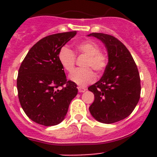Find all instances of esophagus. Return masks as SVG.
<instances>
[{
  "mask_svg": "<svg viewBox=\"0 0 157 157\" xmlns=\"http://www.w3.org/2000/svg\"><path fill=\"white\" fill-rule=\"evenodd\" d=\"M78 90L79 93H84L86 90V89L84 88V87H81V86H78Z\"/></svg>",
  "mask_w": 157,
  "mask_h": 157,
  "instance_id": "esophagus-1",
  "label": "esophagus"
}]
</instances>
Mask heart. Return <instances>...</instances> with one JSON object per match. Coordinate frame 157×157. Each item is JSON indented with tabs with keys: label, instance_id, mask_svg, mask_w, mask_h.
<instances>
[{
	"label": "heart",
	"instance_id": "1",
	"mask_svg": "<svg viewBox=\"0 0 157 157\" xmlns=\"http://www.w3.org/2000/svg\"><path fill=\"white\" fill-rule=\"evenodd\" d=\"M76 48L79 53L87 56L82 63L85 67L75 70L70 75L69 78L77 85L83 86L95 79V73L92 69L98 75L105 71L108 65V58L101 52L100 46L94 41L86 40L78 42ZM58 60L65 71L71 72L75 64L76 56L71 48L63 46L58 52Z\"/></svg>",
	"mask_w": 157,
	"mask_h": 157
}]
</instances>
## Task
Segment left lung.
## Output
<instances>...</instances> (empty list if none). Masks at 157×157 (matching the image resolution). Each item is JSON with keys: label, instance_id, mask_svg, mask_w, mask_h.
Segmentation results:
<instances>
[{"label": "left lung", "instance_id": "8db88e82", "mask_svg": "<svg viewBox=\"0 0 157 157\" xmlns=\"http://www.w3.org/2000/svg\"><path fill=\"white\" fill-rule=\"evenodd\" d=\"M88 36L101 40L109 56L103 76L88 88L94 94L90 112L101 123L120 121L131 114L140 99L141 80L137 65L127 47L116 37L102 33Z\"/></svg>", "mask_w": 157, "mask_h": 157}]
</instances>
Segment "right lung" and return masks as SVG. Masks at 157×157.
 Instances as JSON below:
<instances>
[{"label":"right lung","instance_id":"1","mask_svg":"<svg viewBox=\"0 0 157 157\" xmlns=\"http://www.w3.org/2000/svg\"><path fill=\"white\" fill-rule=\"evenodd\" d=\"M76 33L43 37L29 50L20 65L17 78L19 102L26 115L38 124L49 127L61 123L77 95V85L67 80L58 60L60 48Z\"/></svg>","mask_w":157,"mask_h":157}]
</instances>
